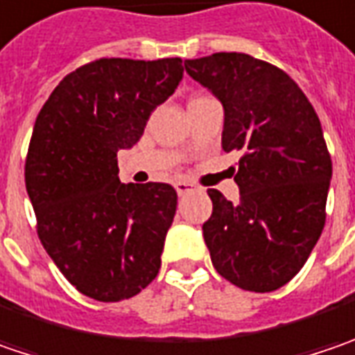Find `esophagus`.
<instances>
[{
	"mask_svg": "<svg viewBox=\"0 0 355 355\" xmlns=\"http://www.w3.org/2000/svg\"><path fill=\"white\" fill-rule=\"evenodd\" d=\"M191 189H193V184H189V182H175V191H178L180 196L189 193Z\"/></svg>",
	"mask_w": 355,
	"mask_h": 355,
	"instance_id": "1",
	"label": "esophagus"
}]
</instances>
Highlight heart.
<instances>
[{
	"label": "heart",
	"instance_id": "heart-1",
	"mask_svg": "<svg viewBox=\"0 0 355 355\" xmlns=\"http://www.w3.org/2000/svg\"><path fill=\"white\" fill-rule=\"evenodd\" d=\"M198 99H205V96H200V98H193V99H191V101H198ZM191 101H189V103H191Z\"/></svg>",
	"mask_w": 355,
	"mask_h": 355
}]
</instances>
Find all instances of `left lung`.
<instances>
[{"label":"left lung","mask_w":355,"mask_h":355,"mask_svg":"<svg viewBox=\"0 0 355 355\" xmlns=\"http://www.w3.org/2000/svg\"><path fill=\"white\" fill-rule=\"evenodd\" d=\"M186 71L222 101L223 151H243L238 204L207 189L211 263L241 290L274 292L304 268L326 223L331 157L320 117L284 69L248 53L187 60Z\"/></svg>","instance_id":"left-lung-1"}]
</instances>
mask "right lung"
<instances>
[{"label":"right lung","instance_id":"obj_1","mask_svg":"<svg viewBox=\"0 0 355 355\" xmlns=\"http://www.w3.org/2000/svg\"><path fill=\"white\" fill-rule=\"evenodd\" d=\"M182 76L180 58H101L67 73L35 119L26 187L37 236L67 282L98 302L133 297L159 272L178 193L121 184L117 151L139 141Z\"/></svg>","mask_w":355,"mask_h":355}]
</instances>
